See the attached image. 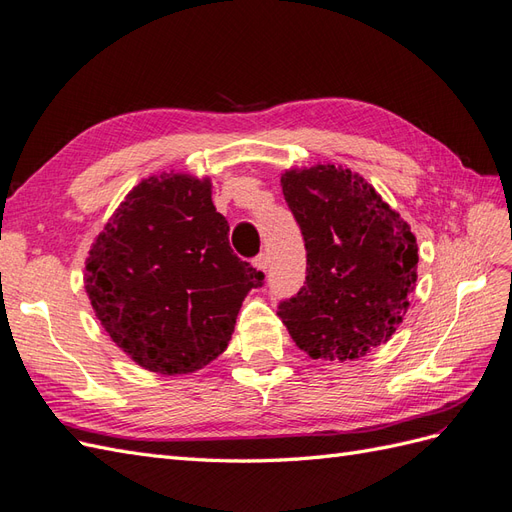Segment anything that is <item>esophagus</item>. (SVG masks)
Returning a JSON list of instances; mask_svg holds the SVG:
<instances>
[{"mask_svg": "<svg viewBox=\"0 0 512 512\" xmlns=\"http://www.w3.org/2000/svg\"><path fill=\"white\" fill-rule=\"evenodd\" d=\"M254 267L258 269V271H263V273H267V269H269V256L263 252V254H258L256 258H254Z\"/></svg>", "mask_w": 512, "mask_h": 512, "instance_id": "obj_1", "label": "esophagus"}]
</instances>
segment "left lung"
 <instances>
[{
  "instance_id": "obj_1",
  "label": "left lung",
  "mask_w": 512,
  "mask_h": 512,
  "mask_svg": "<svg viewBox=\"0 0 512 512\" xmlns=\"http://www.w3.org/2000/svg\"><path fill=\"white\" fill-rule=\"evenodd\" d=\"M282 193L306 247V282L278 317L310 358L356 360L393 336L417 282L408 223L350 169L286 171Z\"/></svg>"
}]
</instances>
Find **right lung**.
Returning a JSON list of instances; mask_svg holds the SVG:
<instances>
[{"mask_svg":"<svg viewBox=\"0 0 512 512\" xmlns=\"http://www.w3.org/2000/svg\"><path fill=\"white\" fill-rule=\"evenodd\" d=\"M210 182L162 173L134 186L86 263L97 319L141 367L178 376L230 343L247 291L265 282L236 256Z\"/></svg>","mask_w":512,"mask_h":512,"instance_id":"1","label":"right lung"}]
</instances>
